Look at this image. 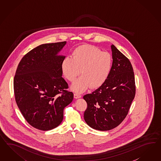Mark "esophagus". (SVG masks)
<instances>
[{
    "mask_svg": "<svg viewBox=\"0 0 161 161\" xmlns=\"http://www.w3.org/2000/svg\"><path fill=\"white\" fill-rule=\"evenodd\" d=\"M74 98L77 99V98H81V96L80 94H78V93H74Z\"/></svg>",
    "mask_w": 161,
    "mask_h": 161,
    "instance_id": "obj_1",
    "label": "esophagus"
}]
</instances>
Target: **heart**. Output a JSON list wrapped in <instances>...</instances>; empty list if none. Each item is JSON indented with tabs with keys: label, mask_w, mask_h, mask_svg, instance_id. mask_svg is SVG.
<instances>
[{
	"label": "heart",
	"mask_w": 161,
	"mask_h": 161,
	"mask_svg": "<svg viewBox=\"0 0 161 161\" xmlns=\"http://www.w3.org/2000/svg\"><path fill=\"white\" fill-rule=\"evenodd\" d=\"M113 59L108 53L103 52L91 45L75 48L72 57L67 56L61 63L63 74L73 82L80 74L82 75L71 86L74 92H85L90 86L98 88L106 81L112 69Z\"/></svg>",
	"instance_id": "obj_1"
}]
</instances>
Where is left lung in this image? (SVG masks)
<instances>
[{
	"mask_svg": "<svg viewBox=\"0 0 161 161\" xmlns=\"http://www.w3.org/2000/svg\"><path fill=\"white\" fill-rule=\"evenodd\" d=\"M113 67L108 78L92 94L83 97L87 103L84 118L92 128L108 130L126 117L135 95L134 73L130 61L111 46Z\"/></svg>",
	"mask_w": 161,
	"mask_h": 161,
	"instance_id": "obj_1",
	"label": "left lung"
}]
</instances>
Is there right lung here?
I'll list each match as a JSON object with an SVG mask.
<instances>
[{"label":"right lung","instance_id":"1","mask_svg":"<svg viewBox=\"0 0 161 161\" xmlns=\"http://www.w3.org/2000/svg\"><path fill=\"white\" fill-rule=\"evenodd\" d=\"M66 42L43 44L27 53L20 61L14 78L15 100L27 122L39 130H51L63 119V110L73 100L62 77L58 54Z\"/></svg>","mask_w":161,"mask_h":161}]
</instances>
